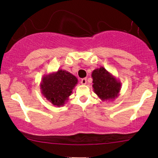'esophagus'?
Returning <instances> with one entry per match:
<instances>
[{"label": "esophagus", "mask_w": 158, "mask_h": 158, "mask_svg": "<svg viewBox=\"0 0 158 158\" xmlns=\"http://www.w3.org/2000/svg\"><path fill=\"white\" fill-rule=\"evenodd\" d=\"M87 83V79L86 78H83V79H81V84L85 85Z\"/></svg>", "instance_id": "esophagus-1"}]
</instances>
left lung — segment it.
Masks as SVG:
<instances>
[{"instance_id":"1","label":"left lung","mask_w":158,"mask_h":158,"mask_svg":"<svg viewBox=\"0 0 158 158\" xmlns=\"http://www.w3.org/2000/svg\"><path fill=\"white\" fill-rule=\"evenodd\" d=\"M92 77L94 92L102 100H109L117 97L120 84L104 68L94 70Z\"/></svg>"}]
</instances>
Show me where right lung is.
Wrapping results in <instances>:
<instances>
[{"instance_id":"obj_1","label":"right lung","mask_w":158,"mask_h":158,"mask_svg":"<svg viewBox=\"0 0 158 158\" xmlns=\"http://www.w3.org/2000/svg\"><path fill=\"white\" fill-rule=\"evenodd\" d=\"M77 77L65 70H59L46 76L41 85L42 94L54 106L64 104L72 90L77 84Z\"/></svg>"}]
</instances>
